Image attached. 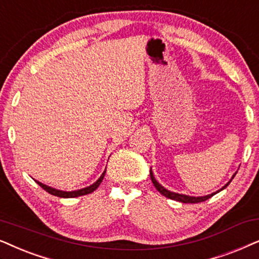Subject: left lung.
<instances>
[{
  "label": "left lung",
  "mask_w": 259,
  "mask_h": 259,
  "mask_svg": "<svg viewBox=\"0 0 259 259\" xmlns=\"http://www.w3.org/2000/svg\"><path fill=\"white\" fill-rule=\"evenodd\" d=\"M237 174V173H236ZM236 174L233 175L232 177V179L236 177ZM150 179H151V181H153V184H154V186H155V188L157 189L158 192L161 193L162 195H164L165 198H168V199H171V200H177V201H180V202H184V204H196V202H202V201H206V200L207 199H209V198H212L213 195L214 194H217V193L218 192H220V191H223L224 188H226L227 186L230 185V182L232 181V180H230V182H227V184L224 186V187L220 189V191H218V192H215V193H212V194H209V195H206V196H198V198H195V196H188V195H184V194H178V193H174V192H169V191H167V189H165L164 187H162V186L158 184V182L155 180V178H154V175H153V171H151V169H150Z\"/></svg>",
  "instance_id": "8db88e82"
}]
</instances>
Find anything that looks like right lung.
<instances>
[{"mask_svg":"<svg viewBox=\"0 0 259 259\" xmlns=\"http://www.w3.org/2000/svg\"><path fill=\"white\" fill-rule=\"evenodd\" d=\"M105 171H106V168L104 170V173L101 175V178L98 179L97 181L95 182L94 185H91L90 187H86V188H82V189H79V191H73V192H64V191H59V189H55V188H52V187H48V186L41 184L39 181H35L37 185L40 186V187H42L45 191L50 193V194L54 195V196H59V198H75V196H80V195H86V194H90V193H92L96 189L98 188V186L101 185V182L103 181V179H104V175H105Z\"/></svg>","mask_w":259,"mask_h":259,"instance_id":"obj_1","label":"right lung"}]
</instances>
